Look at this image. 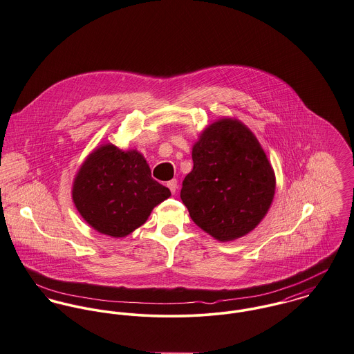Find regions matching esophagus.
Segmentation results:
<instances>
[{
  "label": "esophagus",
  "mask_w": 354,
  "mask_h": 354,
  "mask_svg": "<svg viewBox=\"0 0 354 354\" xmlns=\"http://www.w3.org/2000/svg\"><path fill=\"white\" fill-rule=\"evenodd\" d=\"M167 187H169L170 192L174 194V193L177 192V188H178V185H177V180H171V181H169V183H167Z\"/></svg>",
  "instance_id": "obj_1"
}]
</instances>
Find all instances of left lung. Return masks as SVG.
I'll list each match as a JSON object with an SVG mask.
<instances>
[{"instance_id":"8db88e82","label":"left lung","mask_w":354,"mask_h":354,"mask_svg":"<svg viewBox=\"0 0 354 354\" xmlns=\"http://www.w3.org/2000/svg\"><path fill=\"white\" fill-rule=\"evenodd\" d=\"M192 160L180 196L193 222L219 242L252 232L276 191L274 170L252 129L235 118L211 123L193 143Z\"/></svg>"}]
</instances>
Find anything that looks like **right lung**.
<instances>
[{
    "label": "right lung",
    "mask_w": 354,
    "mask_h": 354,
    "mask_svg": "<svg viewBox=\"0 0 354 354\" xmlns=\"http://www.w3.org/2000/svg\"><path fill=\"white\" fill-rule=\"evenodd\" d=\"M171 196L151 177L136 149L104 143L80 166L71 188L73 203L97 232L124 238L146 223L154 207Z\"/></svg>",
    "instance_id": "obj_1"
}]
</instances>
